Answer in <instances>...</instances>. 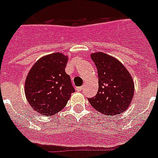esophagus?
Wrapping results in <instances>:
<instances>
[{
	"label": "esophagus",
	"mask_w": 158,
	"mask_h": 158,
	"mask_svg": "<svg viewBox=\"0 0 158 158\" xmlns=\"http://www.w3.org/2000/svg\"><path fill=\"white\" fill-rule=\"evenodd\" d=\"M83 88H84V86H82V87H76V90H77V91H82V90H83Z\"/></svg>",
	"instance_id": "esophagus-1"
}]
</instances>
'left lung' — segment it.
Returning <instances> with one entry per match:
<instances>
[{
  "label": "left lung",
  "instance_id": "obj_1",
  "mask_svg": "<svg viewBox=\"0 0 158 158\" xmlns=\"http://www.w3.org/2000/svg\"><path fill=\"white\" fill-rule=\"evenodd\" d=\"M97 68L99 89L88 98L91 105L106 116L125 112L134 94L132 76L120 62L103 52L91 55Z\"/></svg>",
  "mask_w": 158,
  "mask_h": 158
}]
</instances>
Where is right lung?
<instances>
[{
  "label": "right lung",
  "mask_w": 158,
  "mask_h": 158,
  "mask_svg": "<svg viewBox=\"0 0 158 158\" xmlns=\"http://www.w3.org/2000/svg\"><path fill=\"white\" fill-rule=\"evenodd\" d=\"M67 57L54 53L42 57L30 69L25 83V93L33 109L52 116L67 105L75 88L65 72Z\"/></svg>",
  "instance_id": "1"
}]
</instances>
